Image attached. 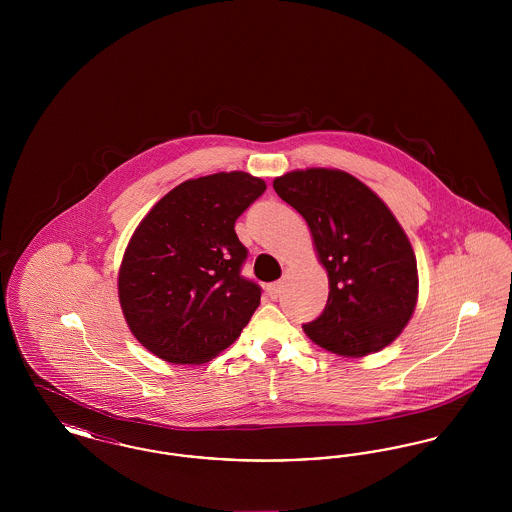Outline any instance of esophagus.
<instances>
[{"mask_svg":"<svg viewBox=\"0 0 512 512\" xmlns=\"http://www.w3.org/2000/svg\"><path fill=\"white\" fill-rule=\"evenodd\" d=\"M282 282H272V284H268L267 286V295L272 299V301H276L278 297H280V293H282Z\"/></svg>","mask_w":512,"mask_h":512,"instance_id":"1","label":"esophagus"}]
</instances>
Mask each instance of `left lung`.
I'll return each instance as SVG.
<instances>
[{
    "instance_id": "obj_1",
    "label": "left lung",
    "mask_w": 512,
    "mask_h": 512,
    "mask_svg": "<svg viewBox=\"0 0 512 512\" xmlns=\"http://www.w3.org/2000/svg\"><path fill=\"white\" fill-rule=\"evenodd\" d=\"M307 220L328 272V303L303 324L320 347L363 357L395 340L414 313L413 247L388 205L361 180L336 169L293 171L272 182Z\"/></svg>"
}]
</instances>
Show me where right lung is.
<instances>
[{"label":"right lung","mask_w":512,"mask_h":512,"mask_svg":"<svg viewBox=\"0 0 512 512\" xmlns=\"http://www.w3.org/2000/svg\"><path fill=\"white\" fill-rule=\"evenodd\" d=\"M267 190L242 171L186 180L140 222L122 257L119 299L130 332L159 359L201 365L242 334L261 286L242 276L234 224Z\"/></svg>","instance_id":"1"}]
</instances>
